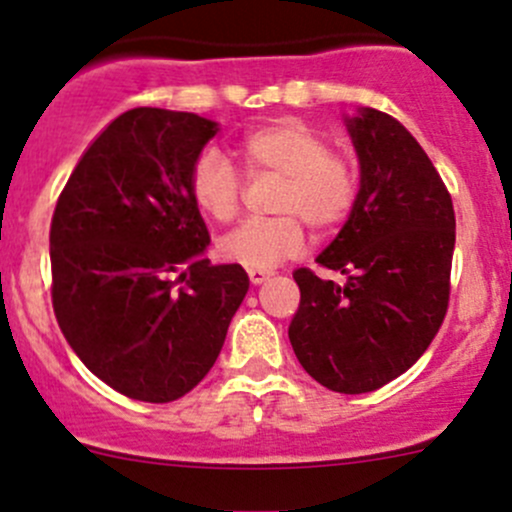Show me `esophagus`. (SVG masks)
Instances as JSON below:
<instances>
[{
	"label": "esophagus",
	"mask_w": 512,
	"mask_h": 512,
	"mask_svg": "<svg viewBox=\"0 0 512 512\" xmlns=\"http://www.w3.org/2000/svg\"><path fill=\"white\" fill-rule=\"evenodd\" d=\"M270 275H272L270 270H247V277H250L252 285H262Z\"/></svg>",
	"instance_id": "1"
}]
</instances>
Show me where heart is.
<instances>
[{"label": "heart", "instance_id": "1", "mask_svg": "<svg viewBox=\"0 0 512 512\" xmlns=\"http://www.w3.org/2000/svg\"><path fill=\"white\" fill-rule=\"evenodd\" d=\"M247 173H277L275 203L280 215L252 218L223 237L227 262L267 270L299 255L307 242L301 220L317 232L339 227L354 210L359 178L344 153L329 151L322 133L299 118H280L247 131L240 141ZM193 200L218 223L240 213L242 178L223 153L208 148L190 168Z\"/></svg>", "mask_w": 512, "mask_h": 512}]
</instances>
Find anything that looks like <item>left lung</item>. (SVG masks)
Listing matches in <instances>:
<instances>
[{"mask_svg": "<svg viewBox=\"0 0 512 512\" xmlns=\"http://www.w3.org/2000/svg\"><path fill=\"white\" fill-rule=\"evenodd\" d=\"M361 165L352 215L319 267L294 270L299 309L289 342L314 381L366 394L416 364L436 337L451 297L453 200L431 158L389 113L347 118Z\"/></svg>", "mask_w": 512, "mask_h": 512, "instance_id": "8db88e82", "label": "left lung"}]
</instances>
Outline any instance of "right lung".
<instances>
[{
	"label": "right lung",
	"mask_w": 512,
	"mask_h": 512,
	"mask_svg": "<svg viewBox=\"0 0 512 512\" xmlns=\"http://www.w3.org/2000/svg\"><path fill=\"white\" fill-rule=\"evenodd\" d=\"M215 131L195 113L131 108L56 200V322L89 371L128 399L168 404L198 386L250 287L240 265L203 260L210 235L190 168Z\"/></svg>",
	"instance_id": "add662e5"
}]
</instances>
